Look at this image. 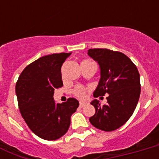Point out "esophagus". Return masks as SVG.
Wrapping results in <instances>:
<instances>
[{"label":"esophagus","instance_id":"esophagus-1","mask_svg":"<svg viewBox=\"0 0 159 159\" xmlns=\"http://www.w3.org/2000/svg\"><path fill=\"white\" fill-rule=\"evenodd\" d=\"M86 105H87V103H85V102H80L79 106H80V107H83V106H86Z\"/></svg>","mask_w":159,"mask_h":159}]
</instances>
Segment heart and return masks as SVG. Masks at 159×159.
I'll use <instances>...</instances> for the list:
<instances>
[{"label":"heart","instance_id":"b5f03b06","mask_svg":"<svg viewBox=\"0 0 159 159\" xmlns=\"http://www.w3.org/2000/svg\"><path fill=\"white\" fill-rule=\"evenodd\" d=\"M89 62V61H87V60H85V61H82V62ZM73 94L77 97L78 98H84L85 96H86V89H85L84 87H82V86H77L74 88L73 90Z\"/></svg>","mask_w":159,"mask_h":159}]
</instances>
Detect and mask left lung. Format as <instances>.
<instances>
[{
  "mask_svg": "<svg viewBox=\"0 0 159 159\" xmlns=\"http://www.w3.org/2000/svg\"><path fill=\"white\" fill-rule=\"evenodd\" d=\"M87 54L100 66V78L94 97L105 96L107 103L102 106L93 100L96 113L89 120L96 128L113 131L130 118L140 96V77L137 67L125 54L107 48H93Z\"/></svg>",
  "mask_w": 159,
  "mask_h": 159,
  "instance_id": "1",
  "label": "left lung"
}]
</instances>
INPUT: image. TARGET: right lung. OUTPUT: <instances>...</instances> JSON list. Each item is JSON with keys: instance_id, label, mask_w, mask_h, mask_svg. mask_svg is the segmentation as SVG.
<instances>
[{"instance_id": "right-lung-1", "label": "right lung", "mask_w": 159, "mask_h": 159, "mask_svg": "<svg viewBox=\"0 0 159 159\" xmlns=\"http://www.w3.org/2000/svg\"><path fill=\"white\" fill-rule=\"evenodd\" d=\"M71 53L39 57L23 70L16 82L21 116L32 132L45 140H55L67 133L71 116L79 106L75 98L62 104L53 100L54 90L62 87L61 67Z\"/></svg>"}]
</instances>
